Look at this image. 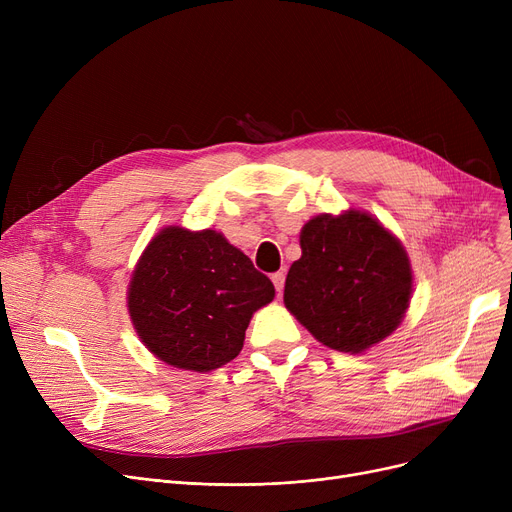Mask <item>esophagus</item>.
<instances>
[{
    "instance_id": "34e87169",
    "label": "esophagus",
    "mask_w": 512,
    "mask_h": 512,
    "mask_svg": "<svg viewBox=\"0 0 512 512\" xmlns=\"http://www.w3.org/2000/svg\"><path fill=\"white\" fill-rule=\"evenodd\" d=\"M284 280H286V276H284L282 272H278V274H274V276H272V282H274V286H276L278 294H282V290H284Z\"/></svg>"
}]
</instances>
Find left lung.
I'll return each instance as SVG.
<instances>
[{"label":"left lung","instance_id":"1","mask_svg":"<svg viewBox=\"0 0 512 512\" xmlns=\"http://www.w3.org/2000/svg\"><path fill=\"white\" fill-rule=\"evenodd\" d=\"M301 259L284 284V305L315 340L363 353L405 319L413 267L402 242L371 213H321L301 230Z\"/></svg>","mask_w":512,"mask_h":512}]
</instances>
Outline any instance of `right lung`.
Segmentation results:
<instances>
[{
	"mask_svg": "<svg viewBox=\"0 0 512 512\" xmlns=\"http://www.w3.org/2000/svg\"><path fill=\"white\" fill-rule=\"evenodd\" d=\"M274 297L270 278L222 232L166 226L134 265L126 303L151 355L205 373L238 357L253 313Z\"/></svg>",
	"mask_w": 512,
	"mask_h": 512,
	"instance_id": "add662e5",
	"label": "right lung"
}]
</instances>
